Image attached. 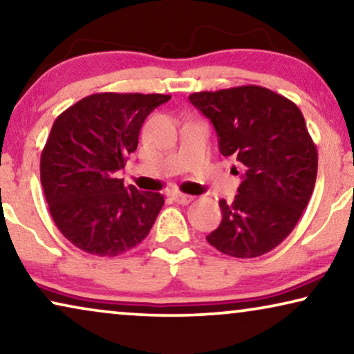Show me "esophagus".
Here are the masks:
<instances>
[{"label": "esophagus", "mask_w": 354, "mask_h": 354, "mask_svg": "<svg viewBox=\"0 0 354 354\" xmlns=\"http://www.w3.org/2000/svg\"><path fill=\"white\" fill-rule=\"evenodd\" d=\"M172 200L176 201V203H178V205H188V203L193 200V196L185 195V193L176 192V193H172Z\"/></svg>", "instance_id": "esophagus-1"}]
</instances>
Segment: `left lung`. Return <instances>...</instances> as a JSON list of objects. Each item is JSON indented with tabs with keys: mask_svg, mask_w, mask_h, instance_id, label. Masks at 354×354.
Listing matches in <instances>:
<instances>
[{
	"mask_svg": "<svg viewBox=\"0 0 354 354\" xmlns=\"http://www.w3.org/2000/svg\"><path fill=\"white\" fill-rule=\"evenodd\" d=\"M188 100L214 125L221 153L245 167L234 201H219L222 221L207 243L234 258L269 253L298 224L316 183L317 149L301 111L258 85Z\"/></svg>",
	"mask_w": 354,
	"mask_h": 354,
	"instance_id": "8db88e82",
	"label": "left lung"
}]
</instances>
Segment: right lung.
I'll return each instance as SVG.
<instances>
[{
    "label": "right lung",
    "mask_w": 354,
    "mask_h": 354,
    "mask_svg": "<svg viewBox=\"0 0 354 354\" xmlns=\"http://www.w3.org/2000/svg\"><path fill=\"white\" fill-rule=\"evenodd\" d=\"M169 100L95 93L57 115L41 151L40 178L53 221L79 250L113 258L147 239L164 196L124 187L118 171L137 149L148 114Z\"/></svg>",
    "instance_id": "obj_1"
}]
</instances>
